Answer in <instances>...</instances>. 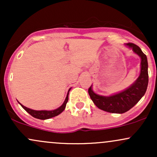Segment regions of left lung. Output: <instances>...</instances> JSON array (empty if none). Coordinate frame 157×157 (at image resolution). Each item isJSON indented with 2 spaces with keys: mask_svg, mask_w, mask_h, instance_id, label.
I'll list each match as a JSON object with an SVG mask.
<instances>
[{
  "mask_svg": "<svg viewBox=\"0 0 157 157\" xmlns=\"http://www.w3.org/2000/svg\"><path fill=\"white\" fill-rule=\"evenodd\" d=\"M125 46L132 49L141 59L140 76L134 83L123 91L109 96L97 94L93 91L92 85L89 89V96L95 105L109 113H122L130 110L145 95L148 84V65L146 55L136 45L129 43L126 44Z\"/></svg>",
  "mask_w": 157,
  "mask_h": 157,
  "instance_id": "8db88e82",
  "label": "left lung"
}]
</instances>
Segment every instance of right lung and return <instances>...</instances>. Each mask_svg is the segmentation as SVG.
<instances>
[{
  "label": "right lung",
  "instance_id": "1",
  "mask_svg": "<svg viewBox=\"0 0 157 157\" xmlns=\"http://www.w3.org/2000/svg\"><path fill=\"white\" fill-rule=\"evenodd\" d=\"M70 90H71V88L68 89V91L67 93V95H66V99H65L63 103L62 104V105H60V107L57 108L55 110H51V111H47V110H41V111H36V110H33L31 109H29V108L26 107V106L23 105L22 104L18 102V103L22 106V108L25 111H26L27 112L29 113L30 115H32L33 117L39 119V120H47V119H50L54 117L57 116L60 113H61L63 111H64L65 109H66V103H67L68 100V94H69Z\"/></svg>",
  "mask_w": 157,
  "mask_h": 157
}]
</instances>
